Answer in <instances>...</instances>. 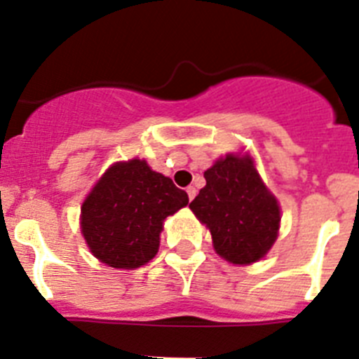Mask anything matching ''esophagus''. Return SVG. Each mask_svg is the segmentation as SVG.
<instances>
[{
  "label": "esophagus",
  "instance_id": "34e87169",
  "mask_svg": "<svg viewBox=\"0 0 359 359\" xmlns=\"http://www.w3.org/2000/svg\"><path fill=\"white\" fill-rule=\"evenodd\" d=\"M187 196H189L190 201H192V199L196 198V189H194V187H189V189H187Z\"/></svg>",
  "mask_w": 359,
  "mask_h": 359
}]
</instances>
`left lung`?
<instances>
[{
    "mask_svg": "<svg viewBox=\"0 0 359 359\" xmlns=\"http://www.w3.org/2000/svg\"><path fill=\"white\" fill-rule=\"evenodd\" d=\"M207 185L190 210L212 233L214 250L231 264L261 261L277 241L278 201L248 154H226L205 170Z\"/></svg>",
    "mask_w": 359,
    "mask_h": 359,
    "instance_id": "left-lung-1",
    "label": "left lung"
}]
</instances>
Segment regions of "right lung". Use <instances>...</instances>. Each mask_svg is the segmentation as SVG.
I'll return each instance as SVG.
<instances>
[{
    "label": "right lung",
    "mask_w": 359,
    "mask_h": 359,
    "mask_svg": "<svg viewBox=\"0 0 359 359\" xmlns=\"http://www.w3.org/2000/svg\"><path fill=\"white\" fill-rule=\"evenodd\" d=\"M187 205L185 190L145 160L116 161L82 203V236L104 264L140 268L158 253L165 219Z\"/></svg>",
    "instance_id": "right-lung-1"
}]
</instances>
